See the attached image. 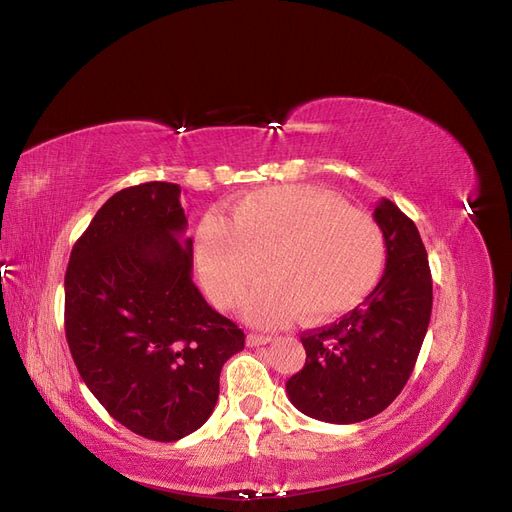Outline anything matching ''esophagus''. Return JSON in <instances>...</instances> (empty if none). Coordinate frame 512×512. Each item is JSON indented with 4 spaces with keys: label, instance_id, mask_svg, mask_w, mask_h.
<instances>
[{
    "label": "esophagus",
    "instance_id": "esophagus-1",
    "mask_svg": "<svg viewBox=\"0 0 512 512\" xmlns=\"http://www.w3.org/2000/svg\"><path fill=\"white\" fill-rule=\"evenodd\" d=\"M248 345L250 347H258V345H267V343H271L273 341V337H269V334H256V332H250L248 334Z\"/></svg>",
    "mask_w": 512,
    "mask_h": 512
}]
</instances>
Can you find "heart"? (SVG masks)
I'll use <instances>...</instances> for the list:
<instances>
[{
    "instance_id": "b5f03b06",
    "label": "heart",
    "mask_w": 512,
    "mask_h": 512,
    "mask_svg": "<svg viewBox=\"0 0 512 512\" xmlns=\"http://www.w3.org/2000/svg\"><path fill=\"white\" fill-rule=\"evenodd\" d=\"M195 260L211 301L224 309L243 303L245 315L277 326L303 311L309 322L354 309L375 288L385 239L375 218L311 186L250 192L231 207V222L207 216L199 224Z\"/></svg>"
}]
</instances>
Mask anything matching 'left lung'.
<instances>
[{
    "instance_id": "1",
    "label": "left lung",
    "mask_w": 512,
    "mask_h": 512,
    "mask_svg": "<svg viewBox=\"0 0 512 512\" xmlns=\"http://www.w3.org/2000/svg\"><path fill=\"white\" fill-rule=\"evenodd\" d=\"M385 271L364 303L339 322L305 332V366L288 379L294 407L328 424H358L390 407L407 385L428 332L432 275L411 218L381 199Z\"/></svg>"
}]
</instances>
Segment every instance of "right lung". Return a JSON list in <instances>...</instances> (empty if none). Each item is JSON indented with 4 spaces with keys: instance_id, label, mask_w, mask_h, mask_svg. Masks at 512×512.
<instances>
[{
    "instance_id": "1",
    "label": "right lung",
    "mask_w": 512,
    "mask_h": 512,
    "mask_svg": "<svg viewBox=\"0 0 512 512\" xmlns=\"http://www.w3.org/2000/svg\"><path fill=\"white\" fill-rule=\"evenodd\" d=\"M182 188L116 192L76 241L65 273V337L88 390L131 432L173 443L199 430L243 330L192 284Z\"/></svg>"
}]
</instances>
